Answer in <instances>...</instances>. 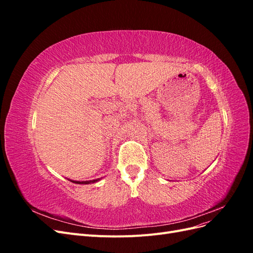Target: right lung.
<instances>
[{"label":"right lung","instance_id":"1","mask_svg":"<svg viewBox=\"0 0 253 253\" xmlns=\"http://www.w3.org/2000/svg\"><path fill=\"white\" fill-rule=\"evenodd\" d=\"M68 180H71L72 182H75V183H80V185H87V183H93V182L100 180V178L93 179V180H85V181H78V180H72V179H68Z\"/></svg>","mask_w":253,"mask_h":253}]
</instances>
